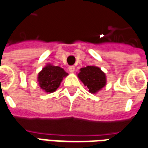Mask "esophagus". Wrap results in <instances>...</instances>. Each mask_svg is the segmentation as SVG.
I'll list each match as a JSON object with an SVG mask.
<instances>
[{
	"label": "esophagus",
	"instance_id": "34e87169",
	"mask_svg": "<svg viewBox=\"0 0 148 148\" xmlns=\"http://www.w3.org/2000/svg\"><path fill=\"white\" fill-rule=\"evenodd\" d=\"M69 71H70V73H71V74H73L74 71H75V67H74V66H71L70 67L68 68Z\"/></svg>",
	"mask_w": 148,
	"mask_h": 148
}]
</instances>
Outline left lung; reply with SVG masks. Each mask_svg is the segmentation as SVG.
I'll return each mask as SVG.
<instances>
[{
  "label": "left lung",
  "mask_w": 148,
  "mask_h": 148,
  "mask_svg": "<svg viewBox=\"0 0 148 148\" xmlns=\"http://www.w3.org/2000/svg\"><path fill=\"white\" fill-rule=\"evenodd\" d=\"M79 78L90 93H97L107 85V77L103 71L96 66H88L80 69Z\"/></svg>",
  "instance_id": "1"
}]
</instances>
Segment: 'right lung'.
<instances>
[{
  "instance_id": "right-lung-1",
  "label": "right lung",
  "mask_w": 148,
  "mask_h": 148,
  "mask_svg": "<svg viewBox=\"0 0 148 148\" xmlns=\"http://www.w3.org/2000/svg\"><path fill=\"white\" fill-rule=\"evenodd\" d=\"M68 74L62 67L48 63L38 74L40 88L45 92H54Z\"/></svg>"
}]
</instances>
